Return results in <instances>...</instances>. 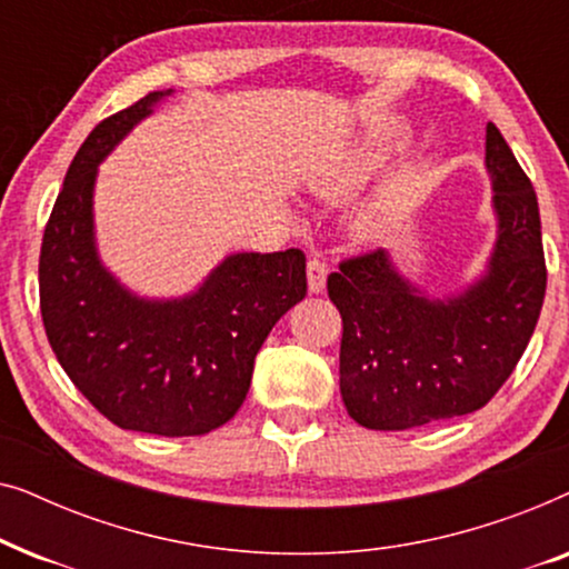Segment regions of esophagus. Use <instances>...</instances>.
<instances>
[{
  "label": "esophagus",
  "instance_id": "1",
  "mask_svg": "<svg viewBox=\"0 0 569 569\" xmlns=\"http://www.w3.org/2000/svg\"><path fill=\"white\" fill-rule=\"evenodd\" d=\"M326 274H329V267L321 259H308V290L310 292H323L326 287Z\"/></svg>",
  "mask_w": 569,
  "mask_h": 569
}]
</instances>
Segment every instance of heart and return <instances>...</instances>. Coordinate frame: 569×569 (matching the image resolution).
Wrapping results in <instances>:
<instances>
[{
    "mask_svg": "<svg viewBox=\"0 0 569 569\" xmlns=\"http://www.w3.org/2000/svg\"><path fill=\"white\" fill-rule=\"evenodd\" d=\"M396 152L393 139H376L362 150H357L352 158L341 160L339 166L326 168L323 173L313 178V189L318 197L323 199H347L349 193H355L383 162ZM401 209V193L399 189H386L380 191L376 199L365 201L352 217V230L357 236L370 240L383 236L391 230Z\"/></svg>",
    "mask_w": 569,
    "mask_h": 569,
    "instance_id": "1",
    "label": "heart"
}]
</instances>
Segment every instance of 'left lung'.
I'll return each instance as SVG.
<instances>
[{"label": "left lung", "instance_id": "1", "mask_svg": "<svg viewBox=\"0 0 569 569\" xmlns=\"http://www.w3.org/2000/svg\"><path fill=\"white\" fill-rule=\"evenodd\" d=\"M500 220L489 271L463 295L427 300L383 248L339 261L326 290L341 316L339 388L368 430L463 417L500 391L523 357L547 292L539 201L500 129L487 123Z\"/></svg>", "mask_w": 569, "mask_h": 569}]
</instances>
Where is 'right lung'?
I'll use <instances>...</instances> for the list:
<instances>
[{"instance_id":"1","label":"right lung","mask_w":569,"mask_h":569,"mask_svg":"<svg viewBox=\"0 0 569 569\" xmlns=\"http://www.w3.org/2000/svg\"><path fill=\"white\" fill-rule=\"evenodd\" d=\"M150 92L90 131L46 222L38 292L46 337L69 380L121 430L191 438L243 407L271 326L308 292L306 253H236L197 295L150 302L100 267L92 243L98 162L150 113Z\"/></svg>"}]
</instances>
